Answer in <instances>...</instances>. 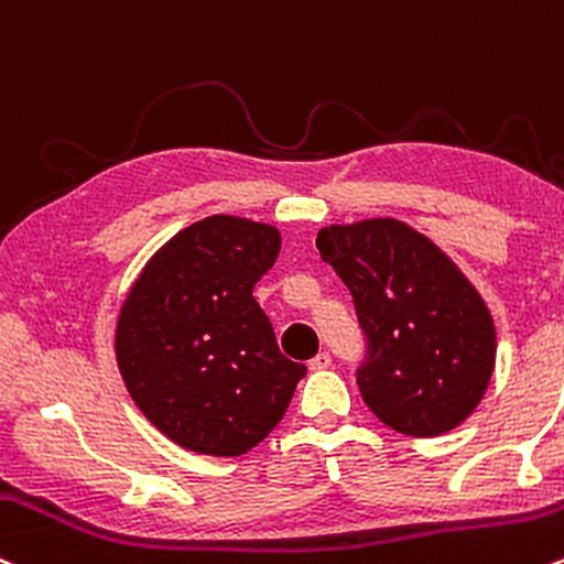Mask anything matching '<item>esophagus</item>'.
<instances>
[{
  "label": "esophagus",
  "mask_w": 564,
  "mask_h": 564,
  "mask_svg": "<svg viewBox=\"0 0 564 564\" xmlns=\"http://www.w3.org/2000/svg\"><path fill=\"white\" fill-rule=\"evenodd\" d=\"M307 367H311V369H329L332 367V356L326 350L318 352V356L307 361Z\"/></svg>",
  "instance_id": "34e87169"
}]
</instances>
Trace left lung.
<instances>
[{"label":"left lung","instance_id":"obj_1","mask_svg":"<svg viewBox=\"0 0 564 564\" xmlns=\"http://www.w3.org/2000/svg\"><path fill=\"white\" fill-rule=\"evenodd\" d=\"M315 246L350 289L367 337L356 382L369 410L406 436L457 429L490 386L498 348L471 281L399 219L324 227Z\"/></svg>","mask_w":564,"mask_h":564}]
</instances>
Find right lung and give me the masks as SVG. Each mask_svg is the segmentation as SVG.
<instances>
[{
  "mask_svg": "<svg viewBox=\"0 0 564 564\" xmlns=\"http://www.w3.org/2000/svg\"><path fill=\"white\" fill-rule=\"evenodd\" d=\"M278 251L275 227L208 216L173 235L122 302L115 350L128 393L189 453H249L281 423L307 372L278 350L251 296Z\"/></svg>",
  "mask_w": 564,
  "mask_h": 564,
  "instance_id": "right-lung-1",
  "label": "right lung"
}]
</instances>
